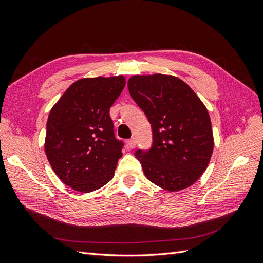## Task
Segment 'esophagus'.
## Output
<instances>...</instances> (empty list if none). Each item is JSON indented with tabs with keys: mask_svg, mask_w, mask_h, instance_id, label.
Masks as SVG:
<instances>
[{
	"mask_svg": "<svg viewBox=\"0 0 263 263\" xmlns=\"http://www.w3.org/2000/svg\"><path fill=\"white\" fill-rule=\"evenodd\" d=\"M127 146H128V148H130V149L135 148V146H136V139L132 138V139L127 140Z\"/></svg>",
	"mask_w": 263,
	"mask_h": 263,
	"instance_id": "obj_1",
	"label": "esophagus"
}]
</instances>
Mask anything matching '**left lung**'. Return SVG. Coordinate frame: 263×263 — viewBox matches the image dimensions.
<instances>
[{"label":"left lung","instance_id":"8db88e82","mask_svg":"<svg viewBox=\"0 0 263 263\" xmlns=\"http://www.w3.org/2000/svg\"><path fill=\"white\" fill-rule=\"evenodd\" d=\"M127 85L153 128V147L135 153L147 179L169 192L194 184L208 168L214 148L204 103L174 76H133Z\"/></svg>","mask_w":263,"mask_h":263}]
</instances>
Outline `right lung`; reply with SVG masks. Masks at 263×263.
I'll use <instances>...</instances> for the list:
<instances>
[{"label":"right lung","mask_w":263,"mask_h":263,"mask_svg":"<svg viewBox=\"0 0 263 263\" xmlns=\"http://www.w3.org/2000/svg\"><path fill=\"white\" fill-rule=\"evenodd\" d=\"M125 83L124 76L80 79L50 110L46 156L57 177L78 192H93L114 177L123 142L115 138L109 108Z\"/></svg>","instance_id":"obj_1"}]
</instances>
